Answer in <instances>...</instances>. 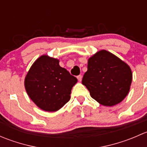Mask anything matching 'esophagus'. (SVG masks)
<instances>
[{"instance_id": "34e87169", "label": "esophagus", "mask_w": 147, "mask_h": 147, "mask_svg": "<svg viewBox=\"0 0 147 147\" xmlns=\"http://www.w3.org/2000/svg\"><path fill=\"white\" fill-rule=\"evenodd\" d=\"M77 78H78V80L80 81V82H81V81H82V75H78V76L77 77Z\"/></svg>"}]
</instances>
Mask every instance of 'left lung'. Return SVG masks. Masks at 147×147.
<instances>
[{"label": "left lung", "mask_w": 147, "mask_h": 147, "mask_svg": "<svg viewBox=\"0 0 147 147\" xmlns=\"http://www.w3.org/2000/svg\"><path fill=\"white\" fill-rule=\"evenodd\" d=\"M132 80L129 66L102 50L90 57L82 83L91 97L104 106H114L128 94Z\"/></svg>", "instance_id": "8db88e82"}]
</instances>
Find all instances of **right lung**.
I'll list each match as a JSON object with an SVG mask.
<instances>
[{
    "instance_id": "1",
    "label": "right lung",
    "mask_w": 147,
    "mask_h": 147,
    "mask_svg": "<svg viewBox=\"0 0 147 147\" xmlns=\"http://www.w3.org/2000/svg\"><path fill=\"white\" fill-rule=\"evenodd\" d=\"M78 79L59 65V60L42 55L35 60L25 78L30 98L46 112H55L70 99Z\"/></svg>"
}]
</instances>
